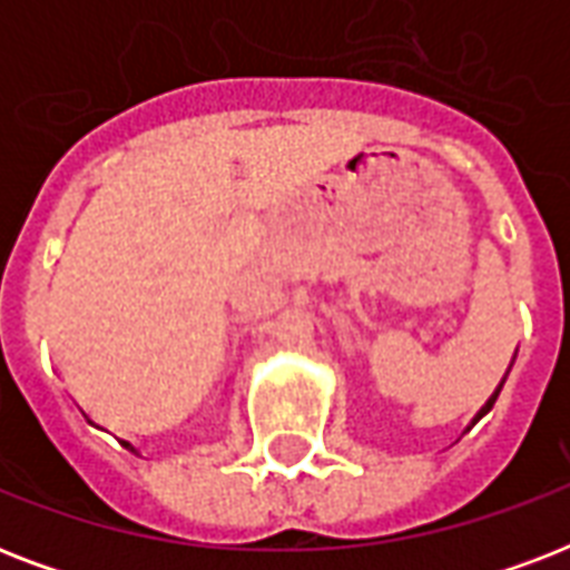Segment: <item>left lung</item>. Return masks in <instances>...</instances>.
Instances as JSON below:
<instances>
[{
  "mask_svg": "<svg viewBox=\"0 0 570 570\" xmlns=\"http://www.w3.org/2000/svg\"><path fill=\"white\" fill-rule=\"evenodd\" d=\"M512 364H514V361H512ZM503 381H505V379H503ZM500 387H503V384H500ZM497 393H500V390H497ZM497 393H494V396H491V399H488V402H485V407L491 405V402H494V399H497ZM485 407H482V411H485Z\"/></svg>",
  "mask_w": 570,
  "mask_h": 570,
  "instance_id": "obj_1",
  "label": "left lung"
}]
</instances>
